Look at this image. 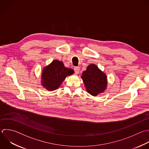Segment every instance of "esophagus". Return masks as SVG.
<instances>
[{
  "label": "esophagus",
  "mask_w": 149,
  "mask_h": 149,
  "mask_svg": "<svg viewBox=\"0 0 149 149\" xmlns=\"http://www.w3.org/2000/svg\"><path fill=\"white\" fill-rule=\"evenodd\" d=\"M74 72L76 74H78L80 72V68L78 66H76L74 68Z\"/></svg>",
  "instance_id": "1"
}]
</instances>
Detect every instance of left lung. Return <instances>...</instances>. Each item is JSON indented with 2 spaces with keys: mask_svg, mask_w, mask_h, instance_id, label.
I'll return each mask as SVG.
<instances>
[{
  "mask_svg": "<svg viewBox=\"0 0 149 149\" xmlns=\"http://www.w3.org/2000/svg\"><path fill=\"white\" fill-rule=\"evenodd\" d=\"M81 77L87 91L93 96L103 93L107 88V76L94 64L88 65Z\"/></svg>",
  "mask_w": 149,
  "mask_h": 149,
  "instance_id": "obj_1",
  "label": "left lung"
}]
</instances>
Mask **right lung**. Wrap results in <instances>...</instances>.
I'll return each instance as SVG.
<instances>
[{
	"label": "right lung",
	"instance_id": "1",
	"mask_svg": "<svg viewBox=\"0 0 149 149\" xmlns=\"http://www.w3.org/2000/svg\"><path fill=\"white\" fill-rule=\"evenodd\" d=\"M73 73L74 70L66 68L62 62L54 60L42 69V85L48 91L55 90L61 86L68 76H70Z\"/></svg>",
	"mask_w": 149,
	"mask_h": 149
}]
</instances>
